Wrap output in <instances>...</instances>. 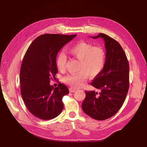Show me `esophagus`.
<instances>
[{"instance_id": "obj_1", "label": "esophagus", "mask_w": 147, "mask_h": 147, "mask_svg": "<svg viewBox=\"0 0 147 147\" xmlns=\"http://www.w3.org/2000/svg\"><path fill=\"white\" fill-rule=\"evenodd\" d=\"M75 91H76V90H75V89H74V88H70L69 89L70 92H75Z\"/></svg>"}]
</instances>
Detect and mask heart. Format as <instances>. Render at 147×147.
<instances>
[{"label":"heart","mask_w":147,"mask_h":147,"mask_svg":"<svg viewBox=\"0 0 147 147\" xmlns=\"http://www.w3.org/2000/svg\"><path fill=\"white\" fill-rule=\"evenodd\" d=\"M69 54L80 61L77 74H69L63 78L65 83L72 88L82 87L87 80L88 75L94 78L104 69L107 53L105 49L99 46H93L91 43L80 42L69 49ZM67 57L64 53H60L57 56L56 64L57 69H65Z\"/></svg>","instance_id":"obj_1"}]
</instances>
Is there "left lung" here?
<instances>
[{"label":"left lung","instance_id":"1","mask_svg":"<svg viewBox=\"0 0 147 147\" xmlns=\"http://www.w3.org/2000/svg\"><path fill=\"white\" fill-rule=\"evenodd\" d=\"M104 40L106 61L104 69L91 84L99 90L85 91L82 107L93 119L104 120L113 117L121 109L129 86V65L120 44L107 35L99 33L93 38Z\"/></svg>","mask_w":147,"mask_h":147}]
</instances>
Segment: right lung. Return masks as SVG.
<instances>
[{"mask_svg": "<svg viewBox=\"0 0 147 147\" xmlns=\"http://www.w3.org/2000/svg\"><path fill=\"white\" fill-rule=\"evenodd\" d=\"M76 35H41L26 52L20 69L21 94L28 110L40 119H53L63 111L62 99L69 89L63 83L55 88L50 82L57 72V53Z\"/></svg>", "mask_w": 147, "mask_h": 147, "instance_id": "right-lung-1", "label": "right lung"}]
</instances>
